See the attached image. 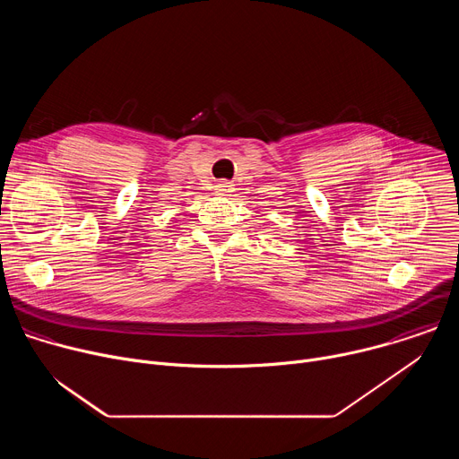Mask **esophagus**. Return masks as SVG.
Returning <instances> with one entry per match:
<instances>
[{
	"label": "esophagus",
	"instance_id": "34e87169",
	"mask_svg": "<svg viewBox=\"0 0 459 459\" xmlns=\"http://www.w3.org/2000/svg\"><path fill=\"white\" fill-rule=\"evenodd\" d=\"M234 190V185H230L229 181H220L218 185H216V192L220 194V195H227L229 192H232Z\"/></svg>",
	"mask_w": 459,
	"mask_h": 459
}]
</instances>
